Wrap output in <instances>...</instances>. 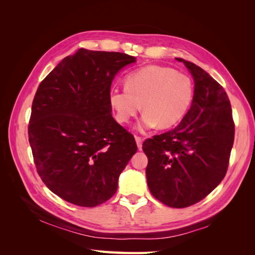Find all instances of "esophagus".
I'll use <instances>...</instances> for the list:
<instances>
[{
	"label": "esophagus",
	"mask_w": 255,
	"mask_h": 255,
	"mask_svg": "<svg viewBox=\"0 0 255 255\" xmlns=\"http://www.w3.org/2000/svg\"><path fill=\"white\" fill-rule=\"evenodd\" d=\"M135 140H136L138 149L141 150L142 149V138L139 136H135Z\"/></svg>",
	"instance_id": "esophagus-1"
}]
</instances>
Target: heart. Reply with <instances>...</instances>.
<instances>
[{
	"label": "heart",
	"instance_id": "b5f03b06",
	"mask_svg": "<svg viewBox=\"0 0 255 255\" xmlns=\"http://www.w3.org/2000/svg\"><path fill=\"white\" fill-rule=\"evenodd\" d=\"M123 89H113L110 103L120 123H128L140 111V129L169 128L187 114L194 100V83L188 75L169 67L149 65L127 75Z\"/></svg>",
	"mask_w": 255,
	"mask_h": 255
}]
</instances>
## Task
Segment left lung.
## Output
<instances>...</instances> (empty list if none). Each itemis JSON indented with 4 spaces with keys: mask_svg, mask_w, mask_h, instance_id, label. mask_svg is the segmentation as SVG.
Returning a JSON list of instances; mask_svg holds the SVG:
<instances>
[{
    "mask_svg": "<svg viewBox=\"0 0 255 255\" xmlns=\"http://www.w3.org/2000/svg\"><path fill=\"white\" fill-rule=\"evenodd\" d=\"M176 59L194 76L191 107L173 129L144 140L142 150L149 159L145 175L153 197L183 208L201 201L223 180L235 125L221 85L194 63Z\"/></svg>",
    "mask_w": 255,
    "mask_h": 255,
    "instance_id": "1",
    "label": "left lung"
}]
</instances>
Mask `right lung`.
<instances>
[{
	"label": "right lung",
	"mask_w": 255,
	"mask_h": 255,
	"mask_svg": "<svg viewBox=\"0 0 255 255\" xmlns=\"http://www.w3.org/2000/svg\"><path fill=\"white\" fill-rule=\"evenodd\" d=\"M135 60L82 48L38 86L28 123L34 163L45 186L67 202L94 207L110 200L137 152L133 134L116 122L110 103L116 73Z\"/></svg>",
	"instance_id": "obj_1"
}]
</instances>
